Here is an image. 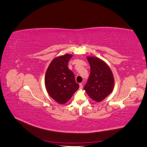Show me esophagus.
<instances>
[{"label":"esophagus","instance_id":"esophagus-1","mask_svg":"<svg viewBox=\"0 0 147 147\" xmlns=\"http://www.w3.org/2000/svg\"><path fill=\"white\" fill-rule=\"evenodd\" d=\"M80 89H82L83 88V84L82 83H80Z\"/></svg>","mask_w":147,"mask_h":147}]
</instances>
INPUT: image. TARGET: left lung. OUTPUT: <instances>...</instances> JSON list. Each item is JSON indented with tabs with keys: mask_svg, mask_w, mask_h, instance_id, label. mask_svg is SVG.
Segmentation results:
<instances>
[{
	"mask_svg": "<svg viewBox=\"0 0 147 147\" xmlns=\"http://www.w3.org/2000/svg\"><path fill=\"white\" fill-rule=\"evenodd\" d=\"M86 57L91 67V72L84 90L93 100L100 102L113 91V75L110 67L103 60L93 56Z\"/></svg>",
	"mask_w": 147,
	"mask_h": 147,
	"instance_id": "obj_1",
	"label": "left lung"
}]
</instances>
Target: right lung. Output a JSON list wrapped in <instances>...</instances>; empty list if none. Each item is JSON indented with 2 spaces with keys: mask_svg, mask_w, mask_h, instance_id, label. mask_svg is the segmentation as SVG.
<instances>
[{
  "mask_svg": "<svg viewBox=\"0 0 147 147\" xmlns=\"http://www.w3.org/2000/svg\"><path fill=\"white\" fill-rule=\"evenodd\" d=\"M72 55L57 56L49 65L45 76V84L48 94L59 104L67 102L79 88L74 73L68 68Z\"/></svg>",
  "mask_w": 147,
  "mask_h": 147,
  "instance_id": "obj_1",
  "label": "right lung"
}]
</instances>
